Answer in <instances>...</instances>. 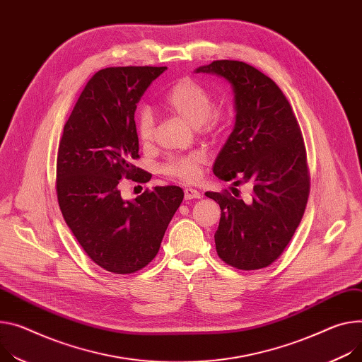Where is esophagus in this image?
Returning <instances> with one entry per match:
<instances>
[{"label": "esophagus", "mask_w": 362, "mask_h": 362, "mask_svg": "<svg viewBox=\"0 0 362 362\" xmlns=\"http://www.w3.org/2000/svg\"><path fill=\"white\" fill-rule=\"evenodd\" d=\"M184 197H185V200L202 199V194L197 189H194V188H185L184 189Z\"/></svg>", "instance_id": "34e87169"}]
</instances>
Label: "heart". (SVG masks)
<instances>
[{
  "label": "heart",
  "mask_w": 362,
  "mask_h": 362,
  "mask_svg": "<svg viewBox=\"0 0 362 362\" xmlns=\"http://www.w3.org/2000/svg\"><path fill=\"white\" fill-rule=\"evenodd\" d=\"M162 107L177 115L200 133L216 136L223 132L230 119L232 107L229 104H213L210 91L200 82L191 78H180L166 90L160 98ZM155 120L149 110H141L136 117V134L142 145H149L153 139ZM207 162L203 152H189L171 156L162 165V173L171 178L192 182L200 175V171Z\"/></svg>",
  "instance_id": "1"
}]
</instances>
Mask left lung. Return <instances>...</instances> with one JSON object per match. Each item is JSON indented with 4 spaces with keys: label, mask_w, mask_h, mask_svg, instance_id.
Wrapping results in <instances>:
<instances>
[{
    "label": "left lung",
    "mask_w": 362,
    "mask_h": 362,
    "mask_svg": "<svg viewBox=\"0 0 362 362\" xmlns=\"http://www.w3.org/2000/svg\"><path fill=\"white\" fill-rule=\"evenodd\" d=\"M196 72L223 76L235 94V129L213 173L235 187H252L246 203L229 191L206 192L221 210L214 233L217 255L238 269L265 268L284 252L309 199L310 175L300 126L280 87L257 68L225 59Z\"/></svg>",
    "instance_id": "obj_1"
}]
</instances>
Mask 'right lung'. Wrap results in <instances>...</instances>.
Returning a JSON list of instances; mask_svg holds the SVG:
<instances>
[{
    "instance_id": "right-lung-1",
    "label": "right lung",
    "mask_w": 362,
    "mask_h": 362,
    "mask_svg": "<svg viewBox=\"0 0 362 362\" xmlns=\"http://www.w3.org/2000/svg\"><path fill=\"white\" fill-rule=\"evenodd\" d=\"M166 66H117L94 74L64 127L57 159L62 216L86 254L115 274H133L158 254L184 191L146 189L123 200L122 178L148 182L139 159L136 104Z\"/></svg>"
}]
</instances>
